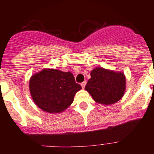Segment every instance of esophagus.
<instances>
[{
	"label": "esophagus",
	"instance_id": "obj_1",
	"mask_svg": "<svg viewBox=\"0 0 154 154\" xmlns=\"http://www.w3.org/2000/svg\"><path fill=\"white\" fill-rule=\"evenodd\" d=\"M86 85V81H84V82H82V83H81V86H82V88H84L85 87Z\"/></svg>",
	"mask_w": 154,
	"mask_h": 154
}]
</instances>
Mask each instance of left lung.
<instances>
[{"label": "left lung", "instance_id": "1", "mask_svg": "<svg viewBox=\"0 0 154 154\" xmlns=\"http://www.w3.org/2000/svg\"><path fill=\"white\" fill-rule=\"evenodd\" d=\"M91 75L85 89L97 103L108 105L122 98L126 84L123 73L98 67L91 72Z\"/></svg>", "mask_w": 154, "mask_h": 154}]
</instances>
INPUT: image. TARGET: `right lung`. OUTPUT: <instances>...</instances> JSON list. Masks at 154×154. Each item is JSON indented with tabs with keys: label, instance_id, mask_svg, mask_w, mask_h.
Here are the masks:
<instances>
[{
	"label": "right lung",
	"instance_id": "right-lung-1",
	"mask_svg": "<svg viewBox=\"0 0 154 154\" xmlns=\"http://www.w3.org/2000/svg\"><path fill=\"white\" fill-rule=\"evenodd\" d=\"M82 88L71 72L43 69L31 77L29 90L39 108L49 113H59L69 106Z\"/></svg>",
	"mask_w": 154,
	"mask_h": 154
}]
</instances>
